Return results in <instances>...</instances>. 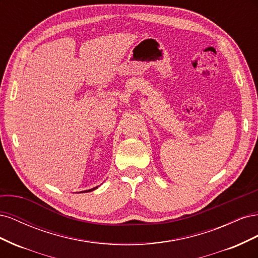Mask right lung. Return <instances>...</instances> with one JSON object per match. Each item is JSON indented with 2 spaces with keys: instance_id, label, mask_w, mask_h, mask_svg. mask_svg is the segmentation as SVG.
<instances>
[{
  "instance_id": "add662e5",
  "label": "right lung",
  "mask_w": 258,
  "mask_h": 258,
  "mask_svg": "<svg viewBox=\"0 0 258 258\" xmlns=\"http://www.w3.org/2000/svg\"><path fill=\"white\" fill-rule=\"evenodd\" d=\"M96 188H98V186L97 187H95V188H91V189H88V190H85L86 192H87V191H92L93 189H96ZM85 191H82V192H85Z\"/></svg>"
}]
</instances>
